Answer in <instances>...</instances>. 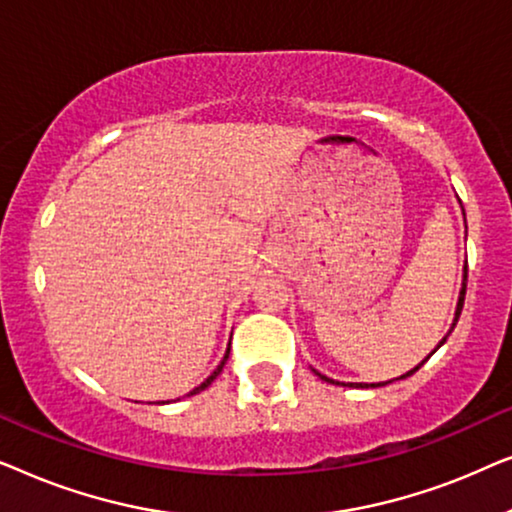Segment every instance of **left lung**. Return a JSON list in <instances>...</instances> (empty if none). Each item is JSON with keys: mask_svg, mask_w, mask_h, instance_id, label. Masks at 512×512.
Listing matches in <instances>:
<instances>
[{"mask_svg": "<svg viewBox=\"0 0 512 512\" xmlns=\"http://www.w3.org/2000/svg\"><path fill=\"white\" fill-rule=\"evenodd\" d=\"M466 279H468V268H466V265H464V282H461V291H459V300H457V310H454V321H452V326H450V331H447V335H445V338L443 340H440L438 342V347L436 349H440V347H443L445 345V340L447 338H450V333L454 331V326H457V321H459V314H461V307H464V298H466ZM436 349H433V352H436ZM431 352V354H433ZM429 354V356H431ZM429 356H426V359H429ZM424 359V361H426ZM424 361L422 363H419V366H424ZM419 366H415V368H412V370H408V373H405V375H401V377H396V380H405V377H410L412 373H417V370H419ZM312 373L314 375H319L321 377V380H324V382H331V384H342V387H347V384L345 382H338V380H331V377H326V375H321L319 373V370H314L312 368ZM391 382V380H389ZM389 382H373V384H363V382H349V387H356V389H375V387H384V384H389Z\"/></svg>", "mask_w": 512, "mask_h": 512, "instance_id": "1", "label": "left lung"}]
</instances>
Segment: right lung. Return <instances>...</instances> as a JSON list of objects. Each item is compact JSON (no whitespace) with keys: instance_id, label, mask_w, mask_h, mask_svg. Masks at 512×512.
Segmentation results:
<instances>
[{"instance_id":"add662e5","label":"right lung","mask_w":512,"mask_h":512,"mask_svg":"<svg viewBox=\"0 0 512 512\" xmlns=\"http://www.w3.org/2000/svg\"><path fill=\"white\" fill-rule=\"evenodd\" d=\"M228 354H230V347L226 349V356H223V361L219 363V366H216V370H214V373H212V375H209V377H207V380L200 384V387H195V389H193V391H191V394H188V396H193V394H200V391H202V389H207V387H209V384H212V382L216 380V377H219V373H221V370H223V366H226V361H228Z\"/></svg>"}]
</instances>
